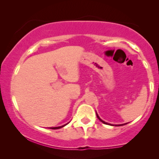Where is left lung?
Returning a JSON list of instances; mask_svg holds the SVG:
<instances>
[{
    "instance_id": "obj_1",
    "label": "left lung",
    "mask_w": 159,
    "mask_h": 159,
    "mask_svg": "<svg viewBox=\"0 0 159 159\" xmlns=\"http://www.w3.org/2000/svg\"><path fill=\"white\" fill-rule=\"evenodd\" d=\"M96 115H97V117H98V119H99V120L100 121H101V122L102 123H103V124H105V125H112V126H116V127H117V126H122V125H126V124H123V125H111V124H108V123H107V122H105V121H103V120H102V119H101V118H100V117H99V116H98V114H97V113H96Z\"/></svg>"
}]
</instances>
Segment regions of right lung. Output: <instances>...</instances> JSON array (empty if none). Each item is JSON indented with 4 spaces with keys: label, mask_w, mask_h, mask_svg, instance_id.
Masks as SVG:
<instances>
[{
    "label": "right lung",
    "mask_w": 159,
    "mask_h": 159,
    "mask_svg": "<svg viewBox=\"0 0 159 159\" xmlns=\"http://www.w3.org/2000/svg\"><path fill=\"white\" fill-rule=\"evenodd\" d=\"M68 124V123H67ZM67 124H66V125H63V126H61V127H50V129H60V128H61L63 127H64V126H66Z\"/></svg>",
    "instance_id": "1"
}]
</instances>
